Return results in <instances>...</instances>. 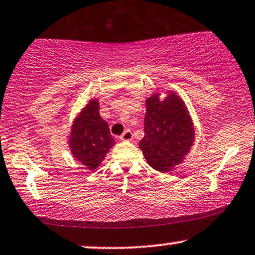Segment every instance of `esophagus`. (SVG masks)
<instances>
[{
	"mask_svg": "<svg viewBox=\"0 0 255 255\" xmlns=\"http://www.w3.org/2000/svg\"><path fill=\"white\" fill-rule=\"evenodd\" d=\"M131 137H133V133H131L130 129L125 130L124 134H122L120 136L122 141H129V140H131Z\"/></svg>",
	"mask_w": 255,
	"mask_h": 255,
	"instance_id": "34e87169",
	"label": "esophagus"
}]
</instances>
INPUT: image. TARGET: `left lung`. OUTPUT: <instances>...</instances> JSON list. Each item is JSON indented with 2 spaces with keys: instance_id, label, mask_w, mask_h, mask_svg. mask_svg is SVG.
Masks as SVG:
<instances>
[{
  "instance_id": "8db88e82",
  "label": "left lung",
  "mask_w": 255,
  "mask_h": 255,
  "mask_svg": "<svg viewBox=\"0 0 255 255\" xmlns=\"http://www.w3.org/2000/svg\"><path fill=\"white\" fill-rule=\"evenodd\" d=\"M144 136L138 143L151 168L168 173L182 162L194 143V127L185 104L175 93L163 100H146Z\"/></svg>"
}]
</instances>
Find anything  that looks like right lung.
<instances>
[{"instance_id": "obj_1", "label": "right lung", "mask_w": 255, "mask_h": 255, "mask_svg": "<svg viewBox=\"0 0 255 255\" xmlns=\"http://www.w3.org/2000/svg\"><path fill=\"white\" fill-rule=\"evenodd\" d=\"M99 109L98 100H90L74 121L69 138L73 156L90 170L98 168L115 144L108 124L100 117Z\"/></svg>"}]
</instances>
